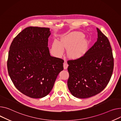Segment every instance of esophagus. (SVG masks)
Returning <instances> with one entry per match:
<instances>
[{"mask_svg":"<svg viewBox=\"0 0 121 121\" xmlns=\"http://www.w3.org/2000/svg\"><path fill=\"white\" fill-rule=\"evenodd\" d=\"M68 63L66 62H65L64 63V64H63V66H64V69H67L68 67Z\"/></svg>","mask_w":121,"mask_h":121,"instance_id":"obj_1","label":"esophagus"}]
</instances>
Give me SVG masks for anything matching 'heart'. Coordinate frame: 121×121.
Masks as SVG:
<instances>
[{
  "label": "heart",
  "mask_w": 121,
  "mask_h": 121,
  "mask_svg": "<svg viewBox=\"0 0 121 121\" xmlns=\"http://www.w3.org/2000/svg\"><path fill=\"white\" fill-rule=\"evenodd\" d=\"M85 35L80 32H74L64 36L61 42L54 41L52 48L55 54L61 55L64 52V48L68 49V53L71 57H77L81 55L86 51L87 43L83 40Z\"/></svg>",
  "instance_id": "1"
}]
</instances>
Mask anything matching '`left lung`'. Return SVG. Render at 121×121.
<instances>
[{
	"label": "left lung",
	"mask_w": 121,
	"mask_h": 121,
	"mask_svg": "<svg viewBox=\"0 0 121 121\" xmlns=\"http://www.w3.org/2000/svg\"><path fill=\"white\" fill-rule=\"evenodd\" d=\"M98 38L85 54L68 61L69 90L74 97L87 98L105 88L113 72L114 58L107 37L97 28Z\"/></svg>",
	"instance_id": "obj_1"
}]
</instances>
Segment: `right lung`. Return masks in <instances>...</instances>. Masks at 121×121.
<instances>
[{"label": "right lung", "mask_w": 121, "mask_h": 121, "mask_svg": "<svg viewBox=\"0 0 121 121\" xmlns=\"http://www.w3.org/2000/svg\"><path fill=\"white\" fill-rule=\"evenodd\" d=\"M50 29L29 27L12 41L7 61L8 73L15 87L32 98L51 92L64 60L51 56L48 48Z\"/></svg>", "instance_id": "obj_1"}]
</instances>
